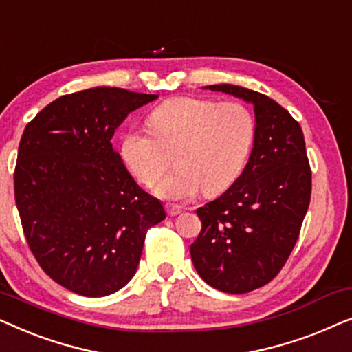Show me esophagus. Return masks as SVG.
<instances>
[{"label": "esophagus", "mask_w": 352, "mask_h": 352, "mask_svg": "<svg viewBox=\"0 0 352 352\" xmlns=\"http://www.w3.org/2000/svg\"><path fill=\"white\" fill-rule=\"evenodd\" d=\"M165 208H166L168 216H177L179 213H182V208L177 205H166Z\"/></svg>", "instance_id": "1"}]
</instances>
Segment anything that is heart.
<instances>
[{
	"label": "heart",
	"mask_w": 352,
	"mask_h": 352,
	"mask_svg": "<svg viewBox=\"0 0 352 352\" xmlns=\"http://www.w3.org/2000/svg\"><path fill=\"white\" fill-rule=\"evenodd\" d=\"M147 123L152 134L138 128L123 133L120 155L144 186L157 182L175 155L177 168L155 187L166 200H187L201 189L206 195L228 189L245 168L256 134L245 104L195 96L165 100L148 113Z\"/></svg>",
	"instance_id": "heart-1"
}]
</instances>
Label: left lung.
I'll return each mask as SVG.
<instances>
[{
	"label": "left lung",
	"instance_id": "obj_1",
	"mask_svg": "<svg viewBox=\"0 0 352 352\" xmlns=\"http://www.w3.org/2000/svg\"><path fill=\"white\" fill-rule=\"evenodd\" d=\"M253 104L256 134L250 160L232 186L197 210L190 245L199 276L216 290L248 293L287 263L311 200V168L300 123L276 100L235 85H211Z\"/></svg>",
	"mask_w": 352,
	"mask_h": 352
}]
</instances>
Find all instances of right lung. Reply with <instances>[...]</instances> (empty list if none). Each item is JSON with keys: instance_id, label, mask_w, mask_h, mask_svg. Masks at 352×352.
I'll return each instance as SVG.
<instances>
[{"instance_id": "obj_1", "label": "right lung", "mask_w": 352, "mask_h": 352, "mask_svg": "<svg viewBox=\"0 0 352 352\" xmlns=\"http://www.w3.org/2000/svg\"><path fill=\"white\" fill-rule=\"evenodd\" d=\"M157 94L98 86L60 96L23 129L14 195L43 271L78 295L118 292L136 274L147 230L166 218L113 151L123 120Z\"/></svg>"}]
</instances>
